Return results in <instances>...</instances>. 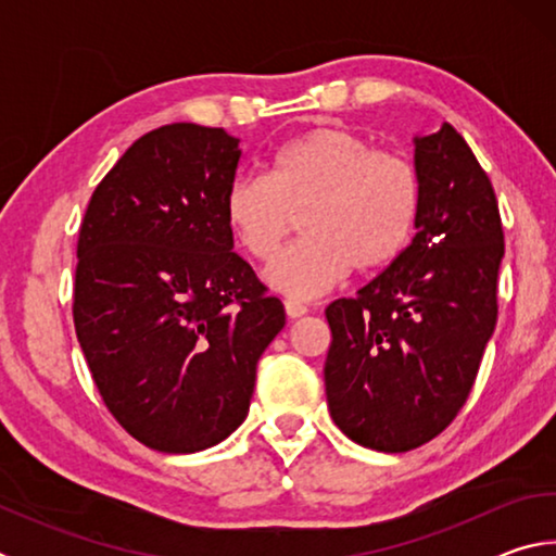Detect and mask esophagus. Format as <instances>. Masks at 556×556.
I'll return each instance as SVG.
<instances>
[{
  "mask_svg": "<svg viewBox=\"0 0 556 556\" xmlns=\"http://www.w3.org/2000/svg\"><path fill=\"white\" fill-rule=\"evenodd\" d=\"M285 312H287L289 318H299V316H304L308 308L304 304H299V301H294V299H287L285 301Z\"/></svg>",
  "mask_w": 556,
  "mask_h": 556,
  "instance_id": "34e87169",
  "label": "esophagus"
}]
</instances>
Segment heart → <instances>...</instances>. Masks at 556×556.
Listing matches in <instances>:
<instances>
[{
  "label": "heart",
  "mask_w": 556,
  "mask_h": 556,
  "mask_svg": "<svg viewBox=\"0 0 556 556\" xmlns=\"http://www.w3.org/2000/svg\"><path fill=\"white\" fill-rule=\"evenodd\" d=\"M223 208L232 240L255 262L275 257L304 213V240L275 260L267 285L306 301L351 267L368 275L402 255L419 218L421 178L407 156L355 131L316 127L279 147L267 178L232 181Z\"/></svg>",
  "instance_id": "heart-1"
}]
</instances>
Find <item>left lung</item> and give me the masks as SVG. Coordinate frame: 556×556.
<instances>
[{"instance_id": "left-lung-1", "label": "left lung", "mask_w": 556, "mask_h": 556, "mask_svg": "<svg viewBox=\"0 0 556 556\" xmlns=\"http://www.w3.org/2000/svg\"><path fill=\"white\" fill-rule=\"evenodd\" d=\"M417 235L355 296L326 308V400L365 448L402 454L439 437L464 407L497 321L505 252L493 184L444 122L419 137Z\"/></svg>"}]
</instances>
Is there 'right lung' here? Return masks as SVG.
<instances>
[{"label": "right lung", "mask_w": 556, "mask_h": 556, "mask_svg": "<svg viewBox=\"0 0 556 556\" xmlns=\"http://www.w3.org/2000/svg\"><path fill=\"white\" fill-rule=\"evenodd\" d=\"M240 139L174 122L139 137L92 191L73 324L117 425L164 454L218 444L248 417L285 306L232 252L225 193Z\"/></svg>", "instance_id": "right-lung-1"}]
</instances>
